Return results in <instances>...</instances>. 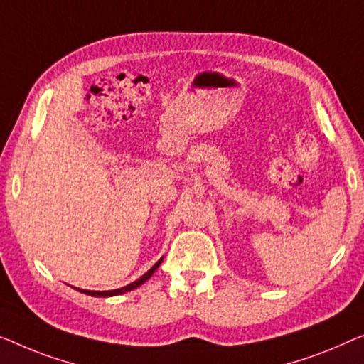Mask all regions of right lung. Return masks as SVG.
Returning a JSON list of instances; mask_svg holds the SVG:
<instances>
[{"label": "right lung", "mask_w": 364, "mask_h": 364, "mask_svg": "<svg viewBox=\"0 0 364 364\" xmlns=\"http://www.w3.org/2000/svg\"><path fill=\"white\" fill-rule=\"evenodd\" d=\"M161 262H164V258H160L159 262H156L154 267H151L147 273H145L144 276H140V278L137 279V281H134V283H130V284H127V286H124V287H121V289H112V291H88V289H80V287H75V289L77 291H80V292H83V294H88V296H93V297H111V296H119V294H124V292H127V291H132V289H135V287H139L140 284H144L145 281H147L151 274L155 273L156 271V268L160 267L161 264Z\"/></svg>", "instance_id": "1"}]
</instances>
